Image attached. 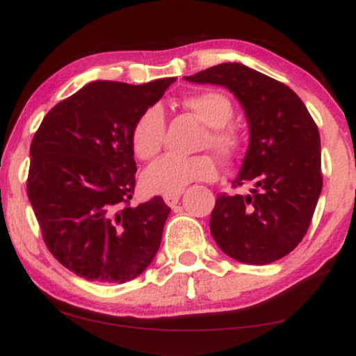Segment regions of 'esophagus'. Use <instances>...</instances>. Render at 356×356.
Segmentation results:
<instances>
[{
  "mask_svg": "<svg viewBox=\"0 0 356 356\" xmlns=\"http://www.w3.org/2000/svg\"><path fill=\"white\" fill-rule=\"evenodd\" d=\"M179 199H181V193H177V195H165L164 197V202L168 204L169 207H175L177 205Z\"/></svg>",
  "mask_w": 356,
  "mask_h": 356,
  "instance_id": "34e87169",
  "label": "esophagus"
}]
</instances>
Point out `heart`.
<instances>
[{
  "label": "heart",
  "mask_w": 356,
  "mask_h": 356,
  "mask_svg": "<svg viewBox=\"0 0 356 356\" xmlns=\"http://www.w3.org/2000/svg\"><path fill=\"white\" fill-rule=\"evenodd\" d=\"M209 126L204 146L213 149L223 159H233L241 151L243 131L232 123L235 105L227 93L220 90H207L184 100ZM165 134V118L161 106H149L139 115L131 129V146L139 159H152L161 151ZM217 163L209 154L192 157L164 156L152 163L143 174V187L154 195H177L192 182H210L217 179Z\"/></svg>",
  "instance_id": "obj_1"
}]
</instances>
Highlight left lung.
Returning <instances> with one entry per match:
<instances>
[{"label":"left lung","instance_id":"obj_1","mask_svg":"<svg viewBox=\"0 0 356 356\" xmlns=\"http://www.w3.org/2000/svg\"><path fill=\"white\" fill-rule=\"evenodd\" d=\"M223 85L241 102L250 147L233 187L248 195L217 197L210 232L220 250L246 264H268L302 241L322 192L321 136L294 90L250 67L228 62L186 77Z\"/></svg>","mask_w":356,"mask_h":356}]
</instances>
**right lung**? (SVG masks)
Wrapping results in <instances>:
<instances>
[{
	"label": "right lung",
	"instance_id": "1",
	"mask_svg": "<svg viewBox=\"0 0 356 356\" xmlns=\"http://www.w3.org/2000/svg\"><path fill=\"white\" fill-rule=\"evenodd\" d=\"M174 80H97L58 102L34 134L29 202L47 250L80 277L131 281L159 250L170 209L159 195L131 205V129Z\"/></svg>",
	"mask_w": 356,
	"mask_h": 356
}]
</instances>
